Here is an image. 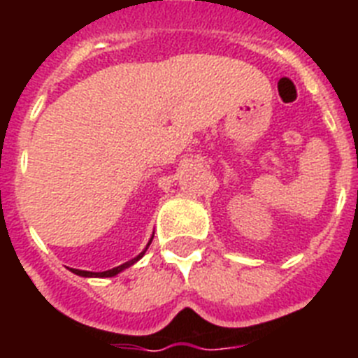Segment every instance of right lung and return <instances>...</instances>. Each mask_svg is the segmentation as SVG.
Instances as JSON below:
<instances>
[{"instance_id":"right-lung-1","label":"right lung","mask_w":358,"mask_h":358,"mask_svg":"<svg viewBox=\"0 0 358 358\" xmlns=\"http://www.w3.org/2000/svg\"><path fill=\"white\" fill-rule=\"evenodd\" d=\"M150 242H152V240H150ZM148 245H150V243H148ZM148 245H147V248H148ZM145 251H147V249H145ZM145 251L141 252L140 256H136L134 260H131V262H127V264L120 265V267L110 268V271H103V273H90V271H78V268H71V271H73V273H75V274H78V276H84V278H110V276H116V274H118V273H122L123 268L131 267L132 264H136V262L140 260L141 256L145 255Z\"/></svg>"}]
</instances>
